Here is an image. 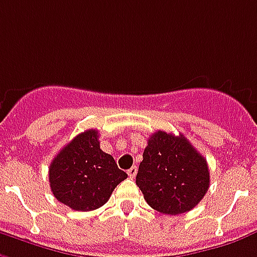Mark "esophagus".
<instances>
[{
    "label": "esophagus",
    "instance_id": "1",
    "mask_svg": "<svg viewBox=\"0 0 257 257\" xmlns=\"http://www.w3.org/2000/svg\"><path fill=\"white\" fill-rule=\"evenodd\" d=\"M136 174H138V167L136 166H132L131 169L128 170V176L129 178H135L136 177Z\"/></svg>",
    "mask_w": 257,
    "mask_h": 257
}]
</instances>
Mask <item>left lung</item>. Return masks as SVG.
Segmentation results:
<instances>
[{
  "label": "left lung",
  "instance_id": "1",
  "mask_svg": "<svg viewBox=\"0 0 257 257\" xmlns=\"http://www.w3.org/2000/svg\"><path fill=\"white\" fill-rule=\"evenodd\" d=\"M136 185L148 206L167 215L195 208L210 187L207 161L184 135L158 131L148 139Z\"/></svg>",
  "mask_w": 257,
  "mask_h": 257
}]
</instances>
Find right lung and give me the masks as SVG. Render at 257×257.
Here are the masks:
<instances>
[{"label":"right lung","instance_id":"right-lung-1","mask_svg":"<svg viewBox=\"0 0 257 257\" xmlns=\"http://www.w3.org/2000/svg\"><path fill=\"white\" fill-rule=\"evenodd\" d=\"M128 174L99 147L96 129L77 135L57 154L49 167L50 189L57 200L76 211H92L109 200Z\"/></svg>","mask_w":257,"mask_h":257}]
</instances>
